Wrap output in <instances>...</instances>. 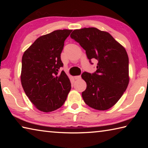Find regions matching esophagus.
<instances>
[{"label":"esophagus","instance_id":"obj_1","mask_svg":"<svg viewBox=\"0 0 148 148\" xmlns=\"http://www.w3.org/2000/svg\"><path fill=\"white\" fill-rule=\"evenodd\" d=\"M74 77L75 79H81V76H74Z\"/></svg>","mask_w":148,"mask_h":148}]
</instances>
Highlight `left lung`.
<instances>
[{"label":"left lung","mask_w":148,"mask_h":148,"mask_svg":"<svg viewBox=\"0 0 148 148\" xmlns=\"http://www.w3.org/2000/svg\"><path fill=\"white\" fill-rule=\"evenodd\" d=\"M72 38L86 50L87 58L98 60L93 74L85 72L87 84L82 97L89 107L106 110L116 104L129 82V57L125 47L111 34L95 27L74 30Z\"/></svg>","instance_id":"1"}]
</instances>
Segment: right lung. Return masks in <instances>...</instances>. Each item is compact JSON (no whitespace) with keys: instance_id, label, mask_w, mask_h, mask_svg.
<instances>
[{"instance_id":"add662e5","label":"right lung","mask_w":148,"mask_h":148,"mask_svg":"<svg viewBox=\"0 0 148 148\" xmlns=\"http://www.w3.org/2000/svg\"><path fill=\"white\" fill-rule=\"evenodd\" d=\"M72 30H57L40 36L22 57L21 82L34 106L50 112L63 105L71 91L69 77L59 69L63 66L61 53L64 42Z\"/></svg>"}]
</instances>
